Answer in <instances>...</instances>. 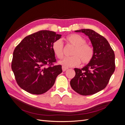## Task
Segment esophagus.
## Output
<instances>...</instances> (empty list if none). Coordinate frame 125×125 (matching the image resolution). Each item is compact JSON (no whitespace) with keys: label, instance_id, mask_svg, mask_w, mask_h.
I'll use <instances>...</instances> for the list:
<instances>
[{"label":"esophagus","instance_id":"1","mask_svg":"<svg viewBox=\"0 0 125 125\" xmlns=\"http://www.w3.org/2000/svg\"><path fill=\"white\" fill-rule=\"evenodd\" d=\"M68 69V68L66 67H64V66H62V71H65L66 70H67Z\"/></svg>","mask_w":125,"mask_h":125}]
</instances>
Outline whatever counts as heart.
I'll return each instance as SVG.
<instances>
[{"label": "heart", "mask_w": 125, "mask_h": 125, "mask_svg": "<svg viewBox=\"0 0 125 125\" xmlns=\"http://www.w3.org/2000/svg\"><path fill=\"white\" fill-rule=\"evenodd\" d=\"M65 40L67 42L74 46L72 52V55L65 57L60 60L59 63L64 67H70L79 65L81 62L86 64L89 63L94 55L93 48L89 44H86V40L83 37L77 34H72L68 35ZM52 49L55 55L59 59L63 56V45L61 40H57L54 42L52 45Z\"/></svg>", "instance_id": "1"}]
</instances>
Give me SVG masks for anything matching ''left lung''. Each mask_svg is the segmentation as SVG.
Here are the masks:
<instances>
[{
	"label": "left lung",
	"instance_id": "1",
	"mask_svg": "<svg viewBox=\"0 0 125 125\" xmlns=\"http://www.w3.org/2000/svg\"><path fill=\"white\" fill-rule=\"evenodd\" d=\"M88 36L92 43L94 55L89 63L82 69L74 68L75 75L70 81L74 91L89 95L103 90L115 69V54L104 37L91 29L75 31Z\"/></svg>",
	"mask_w": 125,
	"mask_h": 125
}]
</instances>
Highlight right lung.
<instances>
[{
    "mask_svg": "<svg viewBox=\"0 0 125 125\" xmlns=\"http://www.w3.org/2000/svg\"><path fill=\"white\" fill-rule=\"evenodd\" d=\"M61 37L55 32L42 30L26 36L14 49L11 68L21 88L38 95L53 86L62 71L61 65L52 66L56 59L52 45Z\"/></svg>",
    "mask_w": 125,
    "mask_h": 125,
    "instance_id": "add662e5",
    "label": "right lung"
}]
</instances>
